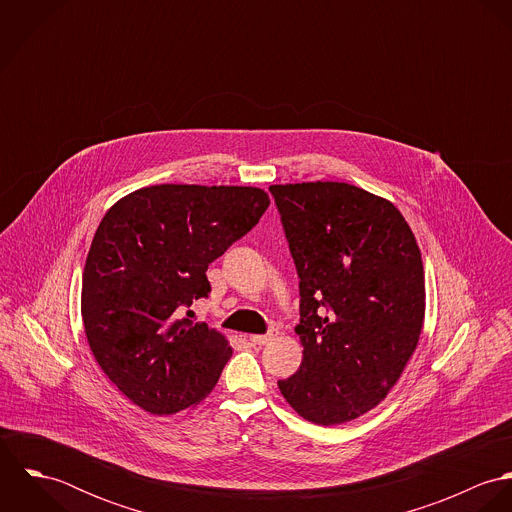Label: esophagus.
Listing matches in <instances>:
<instances>
[{"label": "esophagus", "instance_id": "34e87169", "mask_svg": "<svg viewBox=\"0 0 512 512\" xmlns=\"http://www.w3.org/2000/svg\"><path fill=\"white\" fill-rule=\"evenodd\" d=\"M276 335H278V331H270V333H266V335H250L248 341H250L252 345H268L270 341H274Z\"/></svg>", "mask_w": 512, "mask_h": 512}]
</instances>
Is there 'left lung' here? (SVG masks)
<instances>
[{
    "instance_id": "1",
    "label": "left lung",
    "mask_w": 512,
    "mask_h": 512,
    "mask_svg": "<svg viewBox=\"0 0 512 512\" xmlns=\"http://www.w3.org/2000/svg\"><path fill=\"white\" fill-rule=\"evenodd\" d=\"M270 193L301 297L303 359L278 386L313 424L351 422L386 398L420 341V248L390 201L355 185H272Z\"/></svg>"
}]
</instances>
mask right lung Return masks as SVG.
<instances>
[{"label":"right lung","mask_w":512,"mask_h":512,"mask_svg":"<svg viewBox=\"0 0 512 512\" xmlns=\"http://www.w3.org/2000/svg\"><path fill=\"white\" fill-rule=\"evenodd\" d=\"M270 205L256 187L153 185L98 224L82 274V321L94 359L149 414L199 404L232 355L189 309L207 297V268Z\"/></svg>","instance_id":"1"}]
</instances>
